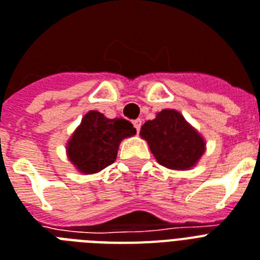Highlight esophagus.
Segmentation results:
<instances>
[{"label": "esophagus", "instance_id": "34e87169", "mask_svg": "<svg viewBox=\"0 0 260 260\" xmlns=\"http://www.w3.org/2000/svg\"><path fill=\"white\" fill-rule=\"evenodd\" d=\"M134 126L136 128V131H138V134H139V131H140V126H142V120L140 118H138V120H135L134 121Z\"/></svg>", "mask_w": 260, "mask_h": 260}]
</instances>
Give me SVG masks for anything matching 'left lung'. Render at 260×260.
Listing matches in <instances>:
<instances>
[{"label":"left lung","mask_w":260,"mask_h":260,"mask_svg":"<svg viewBox=\"0 0 260 260\" xmlns=\"http://www.w3.org/2000/svg\"><path fill=\"white\" fill-rule=\"evenodd\" d=\"M140 136L147 140L156 161L168 169H191L206 150L205 139L173 109H164L154 120L144 122Z\"/></svg>","instance_id":"8db88e82"}]
</instances>
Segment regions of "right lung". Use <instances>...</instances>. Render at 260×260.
Listing matches in <instances>:
<instances>
[{"label": "right lung", "mask_w": 260, "mask_h": 260, "mask_svg": "<svg viewBox=\"0 0 260 260\" xmlns=\"http://www.w3.org/2000/svg\"><path fill=\"white\" fill-rule=\"evenodd\" d=\"M135 134L136 129L125 118H106L102 113L91 110L69 139V161L82 173H96L116 161L122 139Z\"/></svg>", "instance_id": "obj_1"}]
</instances>
